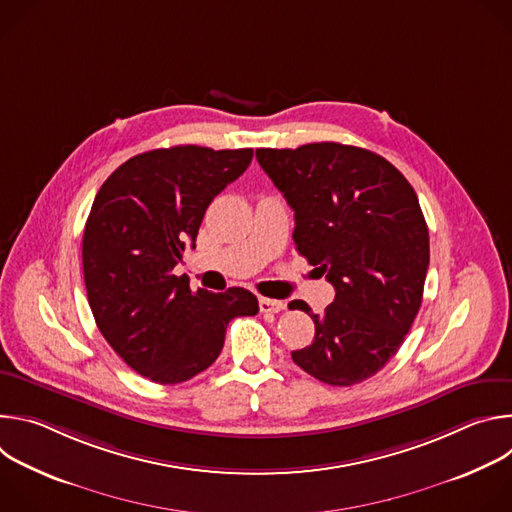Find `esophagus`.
<instances>
[{
	"label": "esophagus",
	"instance_id": "34e87169",
	"mask_svg": "<svg viewBox=\"0 0 512 512\" xmlns=\"http://www.w3.org/2000/svg\"><path fill=\"white\" fill-rule=\"evenodd\" d=\"M283 308H285V304H283V302H279V300L259 298V310H261L263 314H277V312H281Z\"/></svg>",
	"mask_w": 512,
	"mask_h": 512
}]
</instances>
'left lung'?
I'll list each match as a JSON object with an SVG mask.
<instances>
[{"instance_id":"obj_1","label":"left lung","mask_w":512,"mask_h":512,"mask_svg":"<svg viewBox=\"0 0 512 512\" xmlns=\"http://www.w3.org/2000/svg\"><path fill=\"white\" fill-rule=\"evenodd\" d=\"M255 154L294 210L296 251L336 289L322 314L289 302L316 326L291 358L334 387L371 379L397 354L423 298L429 233L415 190L391 162L354 145Z\"/></svg>"}]
</instances>
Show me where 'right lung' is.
Segmentation results:
<instances>
[{
    "mask_svg": "<svg viewBox=\"0 0 512 512\" xmlns=\"http://www.w3.org/2000/svg\"><path fill=\"white\" fill-rule=\"evenodd\" d=\"M251 160V148L152 150L121 164L95 196L83 235L89 306L109 346L145 379L196 377L221 354L229 322L259 312L243 287L192 291L186 275H172L212 198Z\"/></svg>",
    "mask_w": 512,
    "mask_h": 512,
    "instance_id": "1",
    "label": "right lung"
}]
</instances>
